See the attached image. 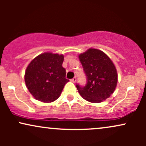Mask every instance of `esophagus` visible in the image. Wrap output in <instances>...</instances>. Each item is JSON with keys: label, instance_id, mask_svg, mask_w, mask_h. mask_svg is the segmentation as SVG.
<instances>
[{"label": "esophagus", "instance_id": "34e87169", "mask_svg": "<svg viewBox=\"0 0 146 146\" xmlns=\"http://www.w3.org/2000/svg\"><path fill=\"white\" fill-rule=\"evenodd\" d=\"M76 80H77V79H76V78H73V79H71V81L72 82H76Z\"/></svg>", "mask_w": 146, "mask_h": 146}]
</instances>
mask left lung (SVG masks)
Wrapping results in <instances>:
<instances>
[{
    "label": "left lung",
    "mask_w": 146,
    "mask_h": 146,
    "mask_svg": "<svg viewBox=\"0 0 146 146\" xmlns=\"http://www.w3.org/2000/svg\"><path fill=\"white\" fill-rule=\"evenodd\" d=\"M87 78L85 86L76 85L82 98L92 103H100L115 91L117 84L116 67L110 58L97 48H88L79 55Z\"/></svg>",
    "instance_id": "left-lung-1"
}]
</instances>
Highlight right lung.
Returning a JSON list of instances; mask_svg holds the SVG:
<instances>
[{"label": "right lung", "mask_w": 146, "mask_h": 146, "mask_svg": "<svg viewBox=\"0 0 146 146\" xmlns=\"http://www.w3.org/2000/svg\"><path fill=\"white\" fill-rule=\"evenodd\" d=\"M63 55L46 52L31 60L27 67L25 82L36 100L44 103L54 102L60 96L66 79L62 67Z\"/></svg>", "instance_id": "add662e5"}]
</instances>
